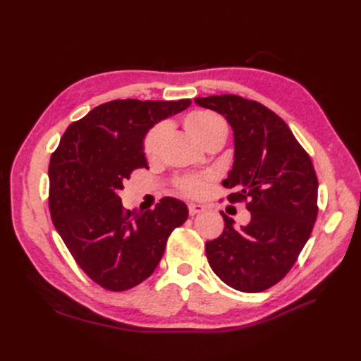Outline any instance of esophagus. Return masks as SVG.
I'll use <instances>...</instances> for the list:
<instances>
[{"label": "esophagus", "mask_w": 361, "mask_h": 361, "mask_svg": "<svg viewBox=\"0 0 361 361\" xmlns=\"http://www.w3.org/2000/svg\"><path fill=\"white\" fill-rule=\"evenodd\" d=\"M203 211H204V206H202V204H195V203H190L188 204V214L191 216L197 215V214H202Z\"/></svg>", "instance_id": "34e87169"}]
</instances>
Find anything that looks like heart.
Instances as JSON below:
<instances>
[{
	"label": "heart",
	"mask_w": 361,
	"mask_h": 361,
	"mask_svg": "<svg viewBox=\"0 0 361 361\" xmlns=\"http://www.w3.org/2000/svg\"><path fill=\"white\" fill-rule=\"evenodd\" d=\"M185 128H187L188 134L204 149L215 143H224V140L227 137V126L223 122V118L211 111L190 113L185 117ZM166 135L167 126L164 123L155 125L154 128L149 129V133L143 140V154L149 161L158 158ZM211 179L212 176L209 173L191 174V176L176 178L173 185L174 190L179 194L185 195V197L195 199L200 197L204 192Z\"/></svg>",
	"instance_id": "heart-1"
}]
</instances>
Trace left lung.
<instances>
[{
    "mask_svg": "<svg viewBox=\"0 0 361 361\" xmlns=\"http://www.w3.org/2000/svg\"><path fill=\"white\" fill-rule=\"evenodd\" d=\"M233 128L235 162L223 180L231 203L244 202L251 221L241 228L224 218V231L204 244L212 271L227 286L262 292L297 262L318 216V178L307 152L274 111L236 94L197 97Z\"/></svg>",
    "mask_w": 361,
    "mask_h": 361,
    "instance_id": "1",
    "label": "left lung"
}]
</instances>
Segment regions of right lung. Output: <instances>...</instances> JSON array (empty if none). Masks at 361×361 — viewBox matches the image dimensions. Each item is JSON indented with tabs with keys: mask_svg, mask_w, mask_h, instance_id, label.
Instances as JSON below:
<instances>
[{
	"mask_svg": "<svg viewBox=\"0 0 361 361\" xmlns=\"http://www.w3.org/2000/svg\"><path fill=\"white\" fill-rule=\"evenodd\" d=\"M190 99H116L76 120L52 152L48 204L52 223L78 267L111 292L145 281L158 267L174 228L188 209L164 197L155 209L130 212L118 190L134 170L146 169L143 138L159 120L190 106Z\"/></svg>",
	"mask_w": 361,
	"mask_h": 361,
	"instance_id": "obj_1",
	"label": "right lung"
}]
</instances>
